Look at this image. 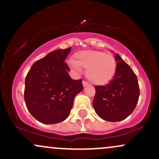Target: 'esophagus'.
Returning <instances> with one entry per match:
<instances>
[{
  "label": "esophagus",
  "instance_id": "34e87169",
  "mask_svg": "<svg viewBox=\"0 0 159 159\" xmlns=\"http://www.w3.org/2000/svg\"><path fill=\"white\" fill-rule=\"evenodd\" d=\"M82 84H83L84 87H87V86H88L89 84H89L88 82L86 81H83V82H82Z\"/></svg>",
  "mask_w": 159,
  "mask_h": 159
}]
</instances>
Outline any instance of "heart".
I'll list each match as a JSON object with an SVG mask.
<instances>
[{
	"mask_svg": "<svg viewBox=\"0 0 159 159\" xmlns=\"http://www.w3.org/2000/svg\"><path fill=\"white\" fill-rule=\"evenodd\" d=\"M74 70L79 72L86 69V76L92 83L97 85L106 84L114 77L116 69V61L111 53L101 51L86 50L75 53L74 61L69 62Z\"/></svg>",
	"mask_w": 159,
	"mask_h": 159,
	"instance_id": "heart-1",
	"label": "heart"
}]
</instances>
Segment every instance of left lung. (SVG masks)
I'll return each instance as SVG.
<instances>
[{"label": "left lung", "instance_id": "left-lung-1", "mask_svg": "<svg viewBox=\"0 0 159 159\" xmlns=\"http://www.w3.org/2000/svg\"><path fill=\"white\" fill-rule=\"evenodd\" d=\"M116 69L114 76L105 86H95L93 102L95 111L106 121L118 122L128 117L135 108L140 96L138 78L131 67L115 55Z\"/></svg>", "mask_w": 159, "mask_h": 159}]
</instances>
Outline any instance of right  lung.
<instances>
[{
	"instance_id": "add662e5",
	"label": "right lung",
	"mask_w": 159,
	"mask_h": 159,
	"mask_svg": "<svg viewBox=\"0 0 159 159\" xmlns=\"http://www.w3.org/2000/svg\"><path fill=\"white\" fill-rule=\"evenodd\" d=\"M71 48L58 49L36 61L25 78L27 110L40 123L54 124L69 116L75 96L83 90L82 80L70 78L64 61Z\"/></svg>"
}]
</instances>
